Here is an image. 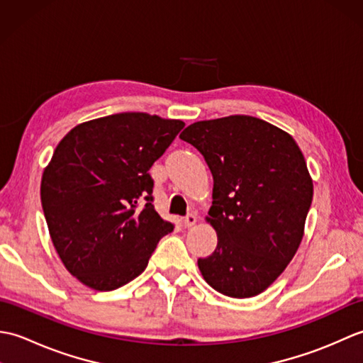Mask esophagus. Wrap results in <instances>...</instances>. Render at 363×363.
I'll return each instance as SVG.
<instances>
[{"label": "esophagus", "mask_w": 363, "mask_h": 363, "mask_svg": "<svg viewBox=\"0 0 363 363\" xmlns=\"http://www.w3.org/2000/svg\"><path fill=\"white\" fill-rule=\"evenodd\" d=\"M196 215L195 213H189L186 218H184V225H186V228H191L196 225Z\"/></svg>", "instance_id": "1"}]
</instances>
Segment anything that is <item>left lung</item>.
Listing matches in <instances>:
<instances>
[{
    "label": "left lung",
    "instance_id": "8db88e82",
    "mask_svg": "<svg viewBox=\"0 0 363 363\" xmlns=\"http://www.w3.org/2000/svg\"><path fill=\"white\" fill-rule=\"evenodd\" d=\"M203 154L213 176L207 223L218 237L198 268L230 298L267 290L304 235L313 184L290 134L250 115L196 121L179 135Z\"/></svg>",
    "mask_w": 363,
    "mask_h": 363
}]
</instances>
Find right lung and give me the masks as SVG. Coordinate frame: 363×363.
I'll return each mask as SVG.
<instances>
[{
    "mask_svg": "<svg viewBox=\"0 0 363 363\" xmlns=\"http://www.w3.org/2000/svg\"><path fill=\"white\" fill-rule=\"evenodd\" d=\"M181 120L123 112L74 126L54 150L40 184L54 248L87 287L111 291L140 274L173 230L152 206V167Z\"/></svg>",
    "mask_w": 363,
    "mask_h": 363,
    "instance_id": "obj_1",
    "label": "right lung"
}]
</instances>
